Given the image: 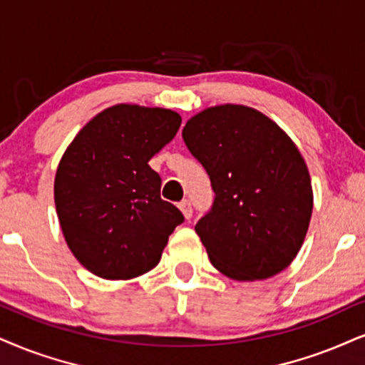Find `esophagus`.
Here are the masks:
<instances>
[{"instance_id": "34e87169", "label": "esophagus", "mask_w": 365, "mask_h": 365, "mask_svg": "<svg viewBox=\"0 0 365 365\" xmlns=\"http://www.w3.org/2000/svg\"><path fill=\"white\" fill-rule=\"evenodd\" d=\"M179 210L182 211L184 218H186V220H190L192 217V208H191L190 201H186V200L181 201V203H179Z\"/></svg>"}]
</instances>
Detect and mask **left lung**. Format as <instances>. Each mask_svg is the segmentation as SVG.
Listing matches in <instances>:
<instances>
[{
    "label": "left lung",
    "instance_id": "left-lung-1",
    "mask_svg": "<svg viewBox=\"0 0 365 365\" xmlns=\"http://www.w3.org/2000/svg\"><path fill=\"white\" fill-rule=\"evenodd\" d=\"M182 138L215 192L195 227L211 264L235 281L284 271L303 245L313 211L298 147L271 118L242 105L201 111L187 120Z\"/></svg>",
    "mask_w": 365,
    "mask_h": 365
}]
</instances>
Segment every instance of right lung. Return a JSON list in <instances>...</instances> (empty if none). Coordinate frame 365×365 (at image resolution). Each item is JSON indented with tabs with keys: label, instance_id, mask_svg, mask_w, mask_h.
<instances>
[{
	"label": "right lung",
	"instance_id": "add662e5",
	"mask_svg": "<svg viewBox=\"0 0 365 365\" xmlns=\"http://www.w3.org/2000/svg\"><path fill=\"white\" fill-rule=\"evenodd\" d=\"M181 116L164 108L116 105L84 125L58 162L53 197L74 257L103 279H132L159 264L182 213L160 197L148 160Z\"/></svg>",
	"mask_w": 365,
	"mask_h": 365
}]
</instances>
